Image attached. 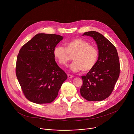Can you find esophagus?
<instances>
[{
    "label": "esophagus",
    "mask_w": 134,
    "mask_h": 134,
    "mask_svg": "<svg viewBox=\"0 0 134 134\" xmlns=\"http://www.w3.org/2000/svg\"><path fill=\"white\" fill-rule=\"evenodd\" d=\"M68 77L69 79H71L73 77V75H70V74H68Z\"/></svg>",
    "instance_id": "obj_1"
}]
</instances>
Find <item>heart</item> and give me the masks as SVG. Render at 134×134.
I'll return each mask as SVG.
<instances>
[{
	"label": "heart",
	"instance_id": "obj_1",
	"mask_svg": "<svg viewBox=\"0 0 134 134\" xmlns=\"http://www.w3.org/2000/svg\"><path fill=\"white\" fill-rule=\"evenodd\" d=\"M66 48L57 46L53 49L54 58L59 64L66 66L72 55L74 62L70 68L74 72L82 70L84 72L91 70L96 65L98 57V49L81 38H75L65 43Z\"/></svg>",
	"mask_w": 134,
	"mask_h": 134
}]
</instances>
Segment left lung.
Wrapping results in <instances>:
<instances>
[{
  "label": "left lung",
  "instance_id": "8db88e82",
  "mask_svg": "<svg viewBox=\"0 0 134 134\" xmlns=\"http://www.w3.org/2000/svg\"><path fill=\"white\" fill-rule=\"evenodd\" d=\"M83 35L92 37L99 50L97 63L85 76H82L80 92L88 101H102L112 92L120 74L118 54L114 46L101 33L85 32Z\"/></svg>",
  "mask_w": 134,
  "mask_h": 134
}]
</instances>
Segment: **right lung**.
Instances as JSON below:
<instances>
[{
	"label": "right lung",
	"mask_w": 134,
	"mask_h": 134,
	"mask_svg": "<svg viewBox=\"0 0 134 134\" xmlns=\"http://www.w3.org/2000/svg\"><path fill=\"white\" fill-rule=\"evenodd\" d=\"M63 37L39 33L21 48L17 55L16 75L25 98L33 103L53 101L63 83L65 72L56 63L53 49Z\"/></svg>",
	"instance_id": "1"
}]
</instances>
